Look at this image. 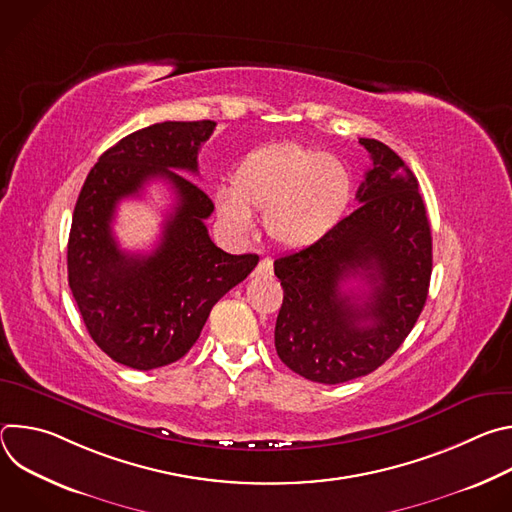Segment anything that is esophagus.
<instances>
[{"label":"esophagus","instance_id":"esophagus-1","mask_svg":"<svg viewBox=\"0 0 512 512\" xmlns=\"http://www.w3.org/2000/svg\"><path fill=\"white\" fill-rule=\"evenodd\" d=\"M271 271H273V261H271L269 257H263V259L259 261L255 273H257V275H271Z\"/></svg>","mask_w":512,"mask_h":512}]
</instances>
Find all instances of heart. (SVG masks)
I'll list each match as a JSON object with an SVG mask.
<instances>
[{"instance_id":"heart-1","label":"heart","mask_w":512,"mask_h":512,"mask_svg":"<svg viewBox=\"0 0 512 512\" xmlns=\"http://www.w3.org/2000/svg\"><path fill=\"white\" fill-rule=\"evenodd\" d=\"M352 196L344 164L300 143H271L249 152L233 172L231 194L218 196V212L239 235L253 229L251 212L283 247H308L342 218Z\"/></svg>"}]
</instances>
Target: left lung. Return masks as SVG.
<instances>
[{"mask_svg":"<svg viewBox=\"0 0 512 512\" xmlns=\"http://www.w3.org/2000/svg\"><path fill=\"white\" fill-rule=\"evenodd\" d=\"M373 168L356 206L316 243L275 259V350L300 377L338 385L379 369L413 330L429 289L431 229L419 184L389 145L360 137ZM356 276L367 295L341 291Z\"/></svg>","mask_w":512,"mask_h":512,"instance_id":"obj_1","label":"left lung"}]
</instances>
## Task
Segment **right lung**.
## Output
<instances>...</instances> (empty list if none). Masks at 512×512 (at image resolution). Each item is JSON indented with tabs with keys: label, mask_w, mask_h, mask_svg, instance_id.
<instances>
[{
	"label": "right lung",
	"mask_w": 512,
	"mask_h": 512,
	"mask_svg": "<svg viewBox=\"0 0 512 512\" xmlns=\"http://www.w3.org/2000/svg\"><path fill=\"white\" fill-rule=\"evenodd\" d=\"M214 121H164L109 148L89 172L68 235V285L95 344L129 369L152 371L180 360L229 289L257 255L218 249L204 225L212 200L176 170L198 174V150ZM177 194L163 239L150 256L121 252L110 223L116 202L150 179Z\"/></svg>",
	"instance_id": "1"
}]
</instances>
